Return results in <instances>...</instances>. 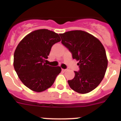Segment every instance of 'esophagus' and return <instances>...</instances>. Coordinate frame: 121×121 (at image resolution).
<instances>
[{
  "label": "esophagus",
  "mask_w": 121,
  "mask_h": 121,
  "mask_svg": "<svg viewBox=\"0 0 121 121\" xmlns=\"http://www.w3.org/2000/svg\"><path fill=\"white\" fill-rule=\"evenodd\" d=\"M67 70V69H62V71H65Z\"/></svg>",
  "instance_id": "obj_1"
}]
</instances>
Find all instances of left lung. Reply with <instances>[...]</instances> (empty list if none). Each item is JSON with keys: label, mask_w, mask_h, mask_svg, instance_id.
Segmentation results:
<instances>
[{"label": "left lung", "mask_w": 121, "mask_h": 121, "mask_svg": "<svg viewBox=\"0 0 121 121\" xmlns=\"http://www.w3.org/2000/svg\"><path fill=\"white\" fill-rule=\"evenodd\" d=\"M62 43L79 61V70L68 81L70 88L81 94L89 93L99 85L104 77L108 60L103 45L97 38L81 30L60 34Z\"/></svg>", "instance_id": "1"}]
</instances>
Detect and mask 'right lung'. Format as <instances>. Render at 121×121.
Returning a JSON list of instances; mask_svg holds the SVG:
<instances>
[{
    "mask_svg": "<svg viewBox=\"0 0 121 121\" xmlns=\"http://www.w3.org/2000/svg\"><path fill=\"white\" fill-rule=\"evenodd\" d=\"M60 41L58 34L41 29L26 35L18 44L14 54V67L28 88L41 92L53 85L61 68L51 67L44 62L53 45Z\"/></svg>",
    "mask_w": 121,
    "mask_h": 121,
    "instance_id": "add662e5",
    "label": "right lung"
}]
</instances>
